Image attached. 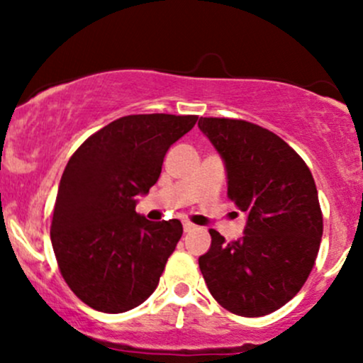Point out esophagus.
<instances>
[{
    "instance_id": "34e87169",
    "label": "esophagus",
    "mask_w": 363,
    "mask_h": 363,
    "mask_svg": "<svg viewBox=\"0 0 363 363\" xmlns=\"http://www.w3.org/2000/svg\"><path fill=\"white\" fill-rule=\"evenodd\" d=\"M182 228H184V232H193L196 230V225L191 222H182Z\"/></svg>"
}]
</instances>
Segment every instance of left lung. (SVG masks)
Wrapping results in <instances>:
<instances>
[{
    "label": "left lung",
    "instance_id": "obj_1",
    "mask_svg": "<svg viewBox=\"0 0 363 363\" xmlns=\"http://www.w3.org/2000/svg\"><path fill=\"white\" fill-rule=\"evenodd\" d=\"M198 126L223 158L228 198L247 215L235 242L211 228L199 269L223 309L244 318L272 314L298 294L318 257L323 211L314 177L269 129L227 118H201Z\"/></svg>",
    "mask_w": 363,
    "mask_h": 363
}]
</instances>
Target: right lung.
Here are the masks:
<instances>
[{"mask_svg":"<svg viewBox=\"0 0 363 363\" xmlns=\"http://www.w3.org/2000/svg\"><path fill=\"white\" fill-rule=\"evenodd\" d=\"M198 116L133 114L89 136L62 172L51 242L73 294L95 311L119 314L143 303L182 235L179 220L136 213L162 172L170 145Z\"/></svg>","mask_w":363,"mask_h":363,"instance_id":"right-lung-1","label":"right lung"}]
</instances>
